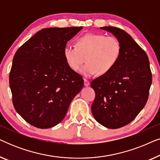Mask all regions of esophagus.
<instances>
[{
    "mask_svg": "<svg viewBox=\"0 0 160 160\" xmlns=\"http://www.w3.org/2000/svg\"><path fill=\"white\" fill-rule=\"evenodd\" d=\"M84 86L85 87H88V86H89V84H90V83H89V82L88 80H87V79H84Z\"/></svg>",
    "mask_w": 160,
    "mask_h": 160,
    "instance_id": "1",
    "label": "esophagus"
}]
</instances>
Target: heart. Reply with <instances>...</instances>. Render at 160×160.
<instances>
[{
  "label": "heart",
  "instance_id": "heart-1",
  "mask_svg": "<svg viewBox=\"0 0 160 160\" xmlns=\"http://www.w3.org/2000/svg\"><path fill=\"white\" fill-rule=\"evenodd\" d=\"M122 54V44L114 36L101 33H87L76 41V47L66 45L63 56L69 68L78 71L86 60L87 64L80 70L85 77L98 73H108L117 64Z\"/></svg>",
  "mask_w": 160,
  "mask_h": 160
}]
</instances>
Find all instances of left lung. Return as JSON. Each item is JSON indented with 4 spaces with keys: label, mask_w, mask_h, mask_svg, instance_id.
I'll return each instance as SVG.
<instances>
[{
    "label": "left lung",
    "mask_w": 160,
    "mask_h": 160,
    "mask_svg": "<svg viewBox=\"0 0 160 160\" xmlns=\"http://www.w3.org/2000/svg\"><path fill=\"white\" fill-rule=\"evenodd\" d=\"M100 29L119 39L122 54L108 73L91 82L95 92L92 113L102 126L117 129L130 123L145 106L152 82V72L147 54L130 35L118 28Z\"/></svg>",
    "instance_id": "8db88e82"
}]
</instances>
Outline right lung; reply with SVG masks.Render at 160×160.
Masks as SVG:
<instances>
[{"instance_id":"obj_1","label":"right lung","mask_w":160,"mask_h":160,"mask_svg":"<svg viewBox=\"0 0 160 160\" xmlns=\"http://www.w3.org/2000/svg\"><path fill=\"white\" fill-rule=\"evenodd\" d=\"M82 27L39 30L18 49L13 58L9 86L15 110L41 129L60 123L84 85L82 76L63 56L67 42Z\"/></svg>"}]
</instances>
